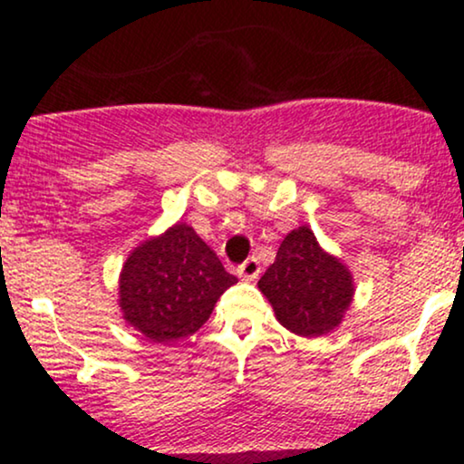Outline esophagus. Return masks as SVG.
<instances>
[{"instance_id":"1","label":"esophagus","mask_w":464,"mask_h":464,"mask_svg":"<svg viewBox=\"0 0 464 464\" xmlns=\"http://www.w3.org/2000/svg\"><path fill=\"white\" fill-rule=\"evenodd\" d=\"M259 270H262V266H259L257 257H248L246 262H244V264H239V268H237V275L242 276V279H246V281H253V279H257Z\"/></svg>"}]
</instances>
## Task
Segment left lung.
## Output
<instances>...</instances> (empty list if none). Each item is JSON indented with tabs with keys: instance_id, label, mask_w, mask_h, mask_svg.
I'll return each mask as SVG.
<instances>
[{
	"instance_id": "obj_1",
	"label": "left lung",
	"mask_w": 464,
	"mask_h": 464,
	"mask_svg": "<svg viewBox=\"0 0 464 464\" xmlns=\"http://www.w3.org/2000/svg\"><path fill=\"white\" fill-rule=\"evenodd\" d=\"M259 290L273 303L276 321L305 338L338 327L353 296L351 273L318 246L307 227L287 233Z\"/></svg>"
}]
</instances>
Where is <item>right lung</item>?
<instances>
[{
	"label": "right lung",
	"mask_w": 464,
	"mask_h": 464,
	"mask_svg": "<svg viewBox=\"0 0 464 464\" xmlns=\"http://www.w3.org/2000/svg\"><path fill=\"white\" fill-rule=\"evenodd\" d=\"M237 284L218 255L188 225H174L130 253L120 275V307L154 343L188 338Z\"/></svg>",
	"instance_id": "add662e5"
}]
</instances>
